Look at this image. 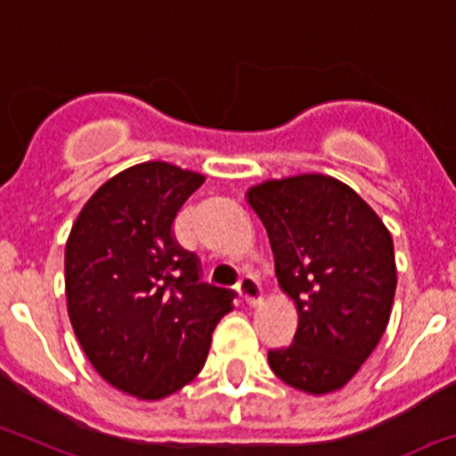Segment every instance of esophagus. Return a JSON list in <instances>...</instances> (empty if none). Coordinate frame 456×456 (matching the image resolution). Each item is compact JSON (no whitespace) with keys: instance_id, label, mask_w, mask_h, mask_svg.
Listing matches in <instances>:
<instances>
[{"instance_id":"obj_1","label":"esophagus","mask_w":456,"mask_h":456,"mask_svg":"<svg viewBox=\"0 0 456 456\" xmlns=\"http://www.w3.org/2000/svg\"><path fill=\"white\" fill-rule=\"evenodd\" d=\"M237 294H240V298L244 300L246 305H257L262 303V291H260V285H257L256 278H250V275H244V278L237 282Z\"/></svg>"}]
</instances>
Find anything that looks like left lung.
Instances as JSON below:
<instances>
[{"mask_svg": "<svg viewBox=\"0 0 456 456\" xmlns=\"http://www.w3.org/2000/svg\"><path fill=\"white\" fill-rule=\"evenodd\" d=\"M246 200L298 312L294 344L269 350L271 370L303 394L344 389L389 325L398 282L389 228L353 187L325 174L265 181Z\"/></svg>", "mask_w": 456, "mask_h": 456, "instance_id": "8db88e82", "label": "left lung"}]
</instances>
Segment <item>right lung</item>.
<instances>
[{
  "label": "right lung",
  "mask_w": 456,
  "mask_h": 456,
  "mask_svg": "<svg viewBox=\"0 0 456 456\" xmlns=\"http://www.w3.org/2000/svg\"><path fill=\"white\" fill-rule=\"evenodd\" d=\"M206 183L199 171L140 162L90 196L65 246L67 314L83 353L115 389L162 400L200 373L235 291L199 282L171 224Z\"/></svg>",
  "instance_id": "obj_1"
}]
</instances>
